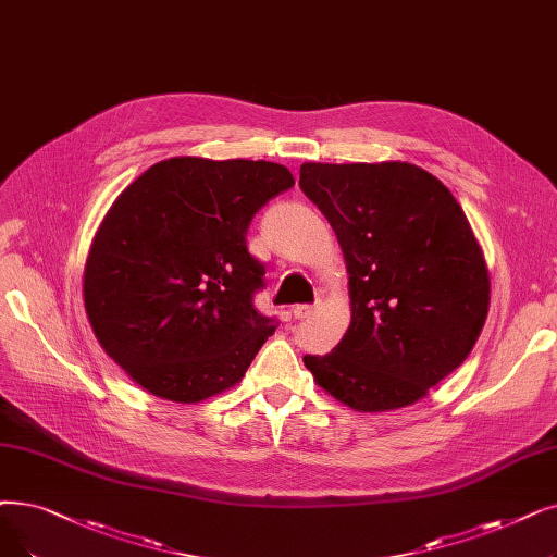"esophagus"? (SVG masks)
I'll use <instances>...</instances> for the list:
<instances>
[{"mask_svg": "<svg viewBox=\"0 0 557 557\" xmlns=\"http://www.w3.org/2000/svg\"><path fill=\"white\" fill-rule=\"evenodd\" d=\"M313 309H317L313 305H296V307L292 309V313H294L296 319H307Z\"/></svg>", "mask_w": 557, "mask_h": 557, "instance_id": "34e87169", "label": "esophagus"}]
</instances>
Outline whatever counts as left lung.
I'll list each match as a JSON object with an SVG mask.
<instances>
[{"label": "left lung", "mask_w": 557, "mask_h": 557, "mask_svg": "<svg viewBox=\"0 0 557 557\" xmlns=\"http://www.w3.org/2000/svg\"><path fill=\"white\" fill-rule=\"evenodd\" d=\"M300 188L336 232L352 321L305 367L357 412L412 405L455 371L487 319L490 275L453 193L423 168L302 163Z\"/></svg>", "instance_id": "obj_1"}]
</instances>
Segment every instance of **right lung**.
<instances>
[{
	"mask_svg": "<svg viewBox=\"0 0 557 557\" xmlns=\"http://www.w3.org/2000/svg\"><path fill=\"white\" fill-rule=\"evenodd\" d=\"M271 161L175 157L120 193L90 246L84 302L107 355L150 394L198 403L234 386L277 319L255 296V213L292 188Z\"/></svg>",
	"mask_w": 557,
	"mask_h": 557,
	"instance_id": "right-lung-1",
	"label": "right lung"
}]
</instances>
